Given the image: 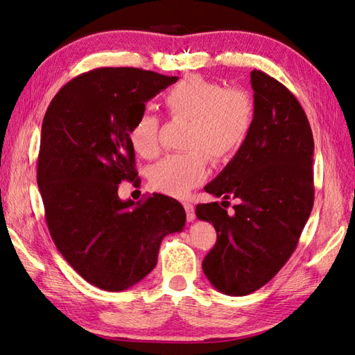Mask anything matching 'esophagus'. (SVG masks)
<instances>
[{
  "mask_svg": "<svg viewBox=\"0 0 355 355\" xmlns=\"http://www.w3.org/2000/svg\"><path fill=\"white\" fill-rule=\"evenodd\" d=\"M183 206H184V210H186V216H187V221H193L195 220V209H193V206H192V202H189V201H186V202H183Z\"/></svg>",
  "mask_w": 355,
  "mask_h": 355,
  "instance_id": "1",
  "label": "esophagus"
}]
</instances>
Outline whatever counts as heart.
<instances>
[{
	"label": "heart",
	"instance_id": "b5f03b06",
	"mask_svg": "<svg viewBox=\"0 0 355 355\" xmlns=\"http://www.w3.org/2000/svg\"><path fill=\"white\" fill-rule=\"evenodd\" d=\"M164 107L171 117L192 120L186 154H171L149 171L155 191L184 197L207 177V156L227 160L243 148L254 122L252 96L241 88H225L205 78H187L166 92ZM131 145L143 158L160 153V119L141 112L130 130Z\"/></svg>",
	"mask_w": 355,
	"mask_h": 355
}]
</instances>
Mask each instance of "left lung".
I'll use <instances>...</instances> for the list:
<instances>
[{
	"label": "left lung",
	"instance_id": "8db88e82",
	"mask_svg": "<svg viewBox=\"0 0 355 355\" xmlns=\"http://www.w3.org/2000/svg\"><path fill=\"white\" fill-rule=\"evenodd\" d=\"M254 122L248 139L205 191L238 198L232 216L218 202L198 205L216 243L202 261L215 288L245 296L266 285L290 259L314 202L310 122L296 97L261 70L250 74ZM227 202V201H223Z\"/></svg>",
	"mask_w": 355,
	"mask_h": 355
}]
</instances>
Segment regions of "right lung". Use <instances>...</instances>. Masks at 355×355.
Returning <instances> with one entry per match:
<instances>
[{
    "mask_svg": "<svg viewBox=\"0 0 355 355\" xmlns=\"http://www.w3.org/2000/svg\"><path fill=\"white\" fill-rule=\"evenodd\" d=\"M177 76L140 69H96L53 97L42 120L37 186L58 250L87 282L123 291L157 266L169 233L182 232L177 200L153 193L119 198V184L137 183L130 130L145 103Z\"/></svg>",
    "mask_w": 355,
    "mask_h": 355,
    "instance_id": "right-lung-1",
    "label": "right lung"
}]
</instances>
